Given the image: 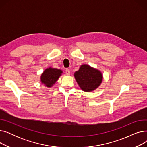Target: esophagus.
Returning a JSON list of instances; mask_svg holds the SVG:
<instances>
[{
    "label": "esophagus",
    "mask_w": 147,
    "mask_h": 147,
    "mask_svg": "<svg viewBox=\"0 0 147 147\" xmlns=\"http://www.w3.org/2000/svg\"><path fill=\"white\" fill-rule=\"evenodd\" d=\"M65 74L68 76L70 75V70H69V69H65Z\"/></svg>",
    "instance_id": "obj_1"
}]
</instances>
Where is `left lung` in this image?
Listing matches in <instances>:
<instances>
[{"label": "left lung", "instance_id": "left-lung-1", "mask_svg": "<svg viewBox=\"0 0 147 147\" xmlns=\"http://www.w3.org/2000/svg\"><path fill=\"white\" fill-rule=\"evenodd\" d=\"M74 76L80 89L86 92L95 90L100 86L103 79L101 71L88 64L82 65L79 70L74 73Z\"/></svg>", "mask_w": 147, "mask_h": 147}]
</instances>
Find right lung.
I'll return each mask as SVG.
<instances>
[{
	"label": "right lung",
	"instance_id": "add662e5",
	"mask_svg": "<svg viewBox=\"0 0 147 147\" xmlns=\"http://www.w3.org/2000/svg\"><path fill=\"white\" fill-rule=\"evenodd\" d=\"M63 71L58 68L49 67L45 69L41 74L40 82L47 88L52 87L58 80Z\"/></svg>",
	"mask_w": 147,
	"mask_h": 147
}]
</instances>
